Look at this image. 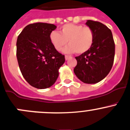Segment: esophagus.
<instances>
[{
    "mask_svg": "<svg viewBox=\"0 0 130 130\" xmlns=\"http://www.w3.org/2000/svg\"><path fill=\"white\" fill-rule=\"evenodd\" d=\"M70 58V56H65V60H68L69 58Z\"/></svg>",
    "mask_w": 130,
    "mask_h": 130,
    "instance_id": "34e87169",
    "label": "esophagus"
}]
</instances>
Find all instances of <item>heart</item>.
<instances>
[{"label":"heart","instance_id":"1","mask_svg":"<svg viewBox=\"0 0 130 130\" xmlns=\"http://www.w3.org/2000/svg\"><path fill=\"white\" fill-rule=\"evenodd\" d=\"M94 39V31L90 27L73 23L63 25L60 33L53 31L50 34V42L56 51H60L67 42L69 44L63 50L67 54L85 53L93 46Z\"/></svg>","mask_w":130,"mask_h":130}]
</instances>
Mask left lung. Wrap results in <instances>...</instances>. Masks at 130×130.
Listing matches in <instances>:
<instances>
[{
	"mask_svg": "<svg viewBox=\"0 0 130 130\" xmlns=\"http://www.w3.org/2000/svg\"><path fill=\"white\" fill-rule=\"evenodd\" d=\"M86 25L94 31V42L87 52L75 57L77 63L74 72L83 83L95 84L104 79L111 70L115 44L111 30L105 25L92 20H88Z\"/></svg>",
	"mask_w": 130,
	"mask_h": 130,
	"instance_id": "1",
	"label": "left lung"
}]
</instances>
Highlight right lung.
I'll use <instances>...</instances> for the list:
<instances>
[{
  "mask_svg": "<svg viewBox=\"0 0 130 130\" xmlns=\"http://www.w3.org/2000/svg\"><path fill=\"white\" fill-rule=\"evenodd\" d=\"M56 25L36 23L25 26L16 42V56L21 72L29 84L38 89L53 85L65 56L58 52L50 41Z\"/></svg>",
  "mask_w": 130,
  "mask_h": 130,
  "instance_id": "add662e5",
  "label": "right lung"
}]
</instances>
